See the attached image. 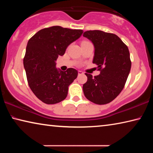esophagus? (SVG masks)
Segmentation results:
<instances>
[{
	"instance_id": "obj_1",
	"label": "esophagus",
	"mask_w": 153,
	"mask_h": 153,
	"mask_svg": "<svg viewBox=\"0 0 153 153\" xmlns=\"http://www.w3.org/2000/svg\"><path fill=\"white\" fill-rule=\"evenodd\" d=\"M82 74H84V72L82 71H78V75H82Z\"/></svg>"
}]
</instances>
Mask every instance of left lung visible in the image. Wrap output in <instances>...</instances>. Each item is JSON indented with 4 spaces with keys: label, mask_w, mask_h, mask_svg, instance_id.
Instances as JSON below:
<instances>
[{
    "label": "left lung",
    "mask_w": 153,
    "mask_h": 153,
    "mask_svg": "<svg viewBox=\"0 0 153 153\" xmlns=\"http://www.w3.org/2000/svg\"><path fill=\"white\" fill-rule=\"evenodd\" d=\"M83 36L94 44L93 63L98 65V76L86 73L87 82L83 85L85 97L97 105L113 100L122 91L131 69L128 46L117 35L100 30H89Z\"/></svg>",
    "instance_id": "left-lung-1"
}]
</instances>
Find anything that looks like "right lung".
<instances>
[{"label": "right lung", "mask_w": 153, "mask_h": 153, "mask_svg": "<svg viewBox=\"0 0 153 153\" xmlns=\"http://www.w3.org/2000/svg\"><path fill=\"white\" fill-rule=\"evenodd\" d=\"M82 30L52 26L35 33L28 41L24 65L28 85L41 101L53 105L65 99L68 88L77 76L74 68H56V61L67 46L81 36Z\"/></svg>", "instance_id": "obj_1"}]
</instances>
